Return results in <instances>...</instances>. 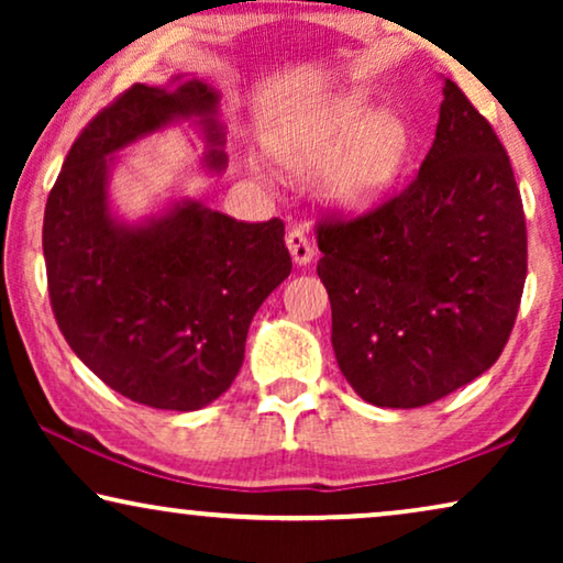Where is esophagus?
Returning <instances> with one entry per match:
<instances>
[{"instance_id":"34e87169","label":"esophagus","mask_w":563,"mask_h":563,"mask_svg":"<svg viewBox=\"0 0 563 563\" xmlns=\"http://www.w3.org/2000/svg\"><path fill=\"white\" fill-rule=\"evenodd\" d=\"M287 249L291 253V261H295L297 266H307L314 258L312 243L307 241V235L299 233V230H291L287 235Z\"/></svg>"}]
</instances>
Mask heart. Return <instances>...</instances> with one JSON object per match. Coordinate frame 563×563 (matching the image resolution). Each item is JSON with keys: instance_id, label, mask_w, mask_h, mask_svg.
Segmentation results:
<instances>
[{"instance_id": "heart-1", "label": "heart", "mask_w": 563, "mask_h": 563, "mask_svg": "<svg viewBox=\"0 0 563 563\" xmlns=\"http://www.w3.org/2000/svg\"><path fill=\"white\" fill-rule=\"evenodd\" d=\"M291 168L322 166L318 191L338 212L364 214L397 189L412 156V128L397 110H374L364 91H343L272 143Z\"/></svg>"}]
</instances>
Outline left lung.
<instances>
[{
  "label": "left lung",
  "instance_id": "8db88e82",
  "mask_svg": "<svg viewBox=\"0 0 563 563\" xmlns=\"http://www.w3.org/2000/svg\"><path fill=\"white\" fill-rule=\"evenodd\" d=\"M318 245L333 351L361 399L430 405L499 358L526 284V214L503 143L451 79L410 187L320 222Z\"/></svg>",
  "mask_w": 563,
  "mask_h": 563
}]
</instances>
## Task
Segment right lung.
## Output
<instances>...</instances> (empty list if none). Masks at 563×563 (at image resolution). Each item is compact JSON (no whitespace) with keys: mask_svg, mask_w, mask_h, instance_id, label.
<instances>
[{"mask_svg":"<svg viewBox=\"0 0 563 563\" xmlns=\"http://www.w3.org/2000/svg\"><path fill=\"white\" fill-rule=\"evenodd\" d=\"M187 122L199 168H228L220 91L176 74L135 84L81 130L43 220L51 305L71 351L133 402L195 412L241 372L253 314L287 279L284 222H238L202 199L168 197L143 218L114 210L120 153Z\"/></svg>","mask_w":563,"mask_h":563,"instance_id":"right-lung-1","label":"right lung"}]
</instances>
